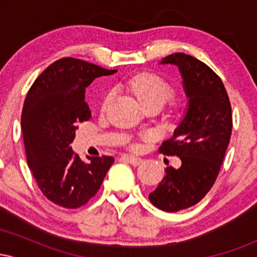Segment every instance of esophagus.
Instances as JSON below:
<instances>
[{
	"mask_svg": "<svg viewBox=\"0 0 257 257\" xmlns=\"http://www.w3.org/2000/svg\"><path fill=\"white\" fill-rule=\"evenodd\" d=\"M122 158L124 159L125 162H128V163H131L132 166H139V164L143 163V159L139 158V157H134V156L124 155Z\"/></svg>",
	"mask_w": 257,
	"mask_h": 257,
	"instance_id": "esophagus-1",
	"label": "esophagus"
}]
</instances>
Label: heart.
<instances>
[{"mask_svg":"<svg viewBox=\"0 0 257 257\" xmlns=\"http://www.w3.org/2000/svg\"><path fill=\"white\" fill-rule=\"evenodd\" d=\"M128 87L147 107L152 105L163 106L175 95L174 85L166 78L153 72H143L134 76L129 79ZM112 98H113V91L108 90L102 98L100 110L105 111L110 105Z\"/></svg>","mask_w":257,"mask_h":257,"instance_id":"1","label":"heart"}]
</instances>
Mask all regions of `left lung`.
I'll list each match as a JSON object with an SVG mask.
<instances>
[{
    "label": "left lung",
    "mask_w": 257,
    "mask_h": 257,
    "mask_svg": "<svg viewBox=\"0 0 257 257\" xmlns=\"http://www.w3.org/2000/svg\"><path fill=\"white\" fill-rule=\"evenodd\" d=\"M162 64L179 66L190 100L173 138L159 147L163 155L181 159V166L166 168L149 199L161 210L175 213L200 202L216 181L231 140L232 107L221 78L203 61L174 53Z\"/></svg>",
    "instance_id": "8db88e82"
}]
</instances>
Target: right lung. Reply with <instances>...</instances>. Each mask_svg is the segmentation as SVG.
<instances>
[{"mask_svg": "<svg viewBox=\"0 0 257 257\" xmlns=\"http://www.w3.org/2000/svg\"><path fill=\"white\" fill-rule=\"evenodd\" d=\"M107 70L84 60L63 58L35 79L22 112L28 166L46 198L66 209H77L95 196L114 158L89 157L85 163L70 144L78 124L91 117L85 88Z\"/></svg>", "mask_w": 257, "mask_h": 257, "instance_id": "right-lung-1", "label": "right lung"}]
</instances>
